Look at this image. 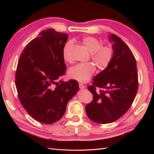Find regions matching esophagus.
Masks as SVG:
<instances>
[{
	"label": "esophagus",
	"instance_id": "1",
	"mask_svg": "<svg viewBox=\"0 0 154 154\" xmlns=\"http://www.w3.org/2000/svg\"><path fill=\"white\" fill-rule=\"evenodd\" d=\"M79 87H80V89H84L85 88V86L83 84H82V83H80V84H79Z\"/></svg>",
	"mask_w": 154,
	"mask_h": 154
}]
</instances>
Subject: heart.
I'll list each match as a JSON object with an SVG mask.
<instances>
[{
  "instance_id": "heart-1",
  "label": "heart",
  "mask_w": 154,
  "mask_h": 154,
  "mask_svg": "<svg viewBox=\"0 0 154 154\" xmlns=\"http://www.w3.org/2000/svg\"><path fill=\"white\" fill-rule=\"evenodd\" d=\"M82 43L91 52L92 60L100 67L103 68L108 66L113 57V51L111 48L108 45H101L100 40L93 36L83 37ZM72 45L71 42H67L63 48V58L67 62H71L72 60L70 54ZM95 70V66L92 63H80L70 69L69 75L78 82H85L91 78Z\"/></svg>"
}]
</instances>
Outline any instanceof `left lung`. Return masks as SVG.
Returning <instances> with one entry per match:
<instances>
[{
  "mask_svg": "<svg viewBox=\"0 0 154 154\" xmlns=\"http://www.w3.org/2000/svg\"><path fill=\"white\" fill-rule=\"evenodd\" d=\"M109 38L113 43L112 58L93 78V85L87 87L93 100L86 105V114L100 124L114 122L127 112L138 88L136 62L131 50L117 35H110ZM96 86L103 90L96 92Z\"/></svg>",
  "mask_w": 154,
  "mask_h": 154,
  "instance_id": "obj_1",
  "label": "left lung"
}]
</instances>
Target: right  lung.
Masks as SVG:
<instances>
[{
	"label": "right lung",
	"instance_id": "add662e5",
	"mask_svg": "<svg viewBox=\"0 0 154 154\" xmlns=\"http://www.w3.org/2000/svg\"><path fill=\"white\" fill-rule=\"evenodd\" d=\"M67 40V34L54 29L42 31L18 60L15 76L18 97L27 113L44 124L61 119L69 101L79 91L76 80L58 82L66 71L62 51Z\"/></svg>",
	"mask_w": 154,
	"mask_h": 154
}]
</instances>
